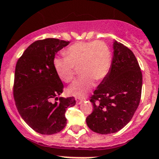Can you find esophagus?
Here are the masks:
<instances>
[{
    "instance_id": "1",
    "label": "esophagus",
    "mask_w": 159,
    "mask_h": 159,
    "mask_svg": "<svg viewBox=\"0 0 159 159\" xmlns=\"http://www.w3.org/2000/svg\"><path fill=\"white\" fill-rule=\"evenodd\" d=\"M84 100H82V99H79V98H77V99H76L77 104H78V105L81 104V103H82L83 102H84Z\"/></svg>"
}]
</instances>
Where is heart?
Returning a JSON list of instances; mask_svg holds the SVG:
<instances>
[{"label": "heart", "mask_w": 159, "mask_h": 159, "mask_svg": "<svg viewBox=\"0 0 159 159\" xmlns=\"http://www.w3.org/2000/svg\"><path fill=\"white\" fill-rule=\"evenodd\" d=\"M65 57H56L53 66L63 81H73L79 69L81 75L68 89L70 95L84 97L94 85V81H101L107 75L111 54L107 44L102 41H80L71 44L63 51Z\"/></svg>", "instance_id": "obj_1"}]
</instances>
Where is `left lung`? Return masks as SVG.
<instances>
[{
    "label": "left lung",
    "instance_id": "obj_1",
    "mask_svg": "<svg viewBox=\"0 0 159 159\" xmlns=\"http://www.w3.org/2000/svg\"><path fill=\"white\" fill-rule=\"evenodd\" d=\"M111 68L91 96L93 111L89 128L100 134L119 131L130 121L140 104L142 72L133 52L115 41Z\"/></svg>",
    "mask_w": 159,
    "mask_h": 159
}]
</instances>
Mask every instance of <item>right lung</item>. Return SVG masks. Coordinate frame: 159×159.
I'll return each instance as SVG.
<instances>
[{
  "label": "right lung",
  "instance_id": "add662e5",
  "mask_svg": "<svg viewBox=\"0 0 159 159\" xmlns=\"http://www.w3.org/2000/svg\"><path fill=\"white\" fill-rule=\"evenodd\" d=\"M69 43L57 38L38 40L25 50L16 63L13 85L16 106L25 122L41 134L61 131L66 124V110L76 103L74 96L57 97L63 93V84L53 66L56 53Z\"/></svg>",
  "mask_w": 159,
  "mask_h": 159
}]
</instances>
